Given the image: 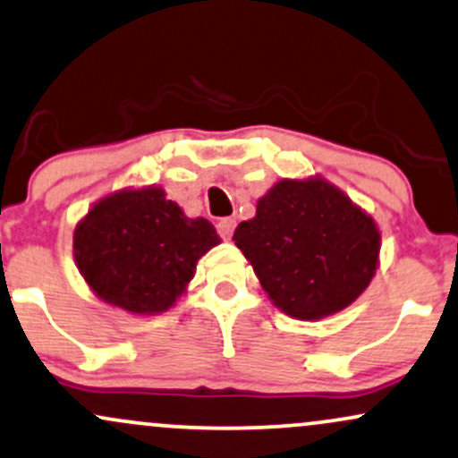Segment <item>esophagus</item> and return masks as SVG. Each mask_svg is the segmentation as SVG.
Instances as JSON below:
<instances>
[{
    "mask_svg": "<svg viewBox=\"0 0 458 458\" xmlns=\"http://www.w3.org/2000/svg\"><path fill=\"white\" fill-rule=\"evenodd\" d=\"M216 229L220 233V238L229 240L231 235H233V229H235V220L233 218H220L216 223Z\"/></svg>",
    "mask_w": 458,
    "mask_h": 458,
    "instance_id": "esophagus-1",
    "label": "esophagus"
}]
</instances>
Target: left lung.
I'll return each instance as SVG.
<instances>
[{
  "label": "left lung",
  "instance_id": "8db88e82",
  "mask_svg": "<svg viewBox=\"0 0 458 458\" xmlns=\"http://www.w3.org/2000/svg\"><path fill=\"white\" fill-rule=\"evenodd\" d=\"M261 287L283 313L324 319L347 309L375 276V220L321 177L281 180L233 233Z\"/></svg>",
  "mask_w": 458,
  "mask_h": 458
}]
</instances>
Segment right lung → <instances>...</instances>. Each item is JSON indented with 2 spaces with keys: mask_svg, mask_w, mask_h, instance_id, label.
I'll return each mask as SVG.
<instances>
[{
  "mask_svg": "<svg viewBox=\"0 0 458 458\" xmlns=\"http://www.w3.org/2000/svg\"><path fill=\"white\" fill-rule=\"evenodd\" d=\"M220 244L214 225L188 218L160 186L123 188L94 203L74 229V261L89 289L132 315L169 310Z\"/></svg>",
  "mask_w": 458,
  "mask_h": 458,
  "instance_id": "1",
  "label": "right lung"
}]
</instances>
